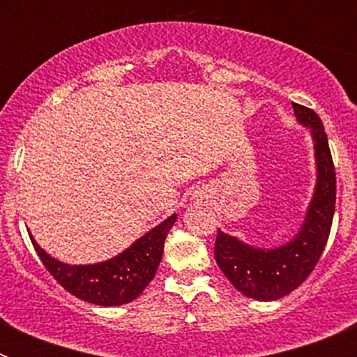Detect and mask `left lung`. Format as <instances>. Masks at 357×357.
<instances>
[{"mask_svg": "<svg viewBox=\"0 0 357 357\" xmlns=\"http://www.w3.org/2000/svg\"><path fill=\"white\" fill-rule=\"evenodd\" d=\"M296 121L313 135L317 185L298 234L277 248H255L218 230L214 257L230 284L248 298L277 301L309 277L329 239L336 206V173L329 141L314 110L293 103Z\"/></svg>", "mask_w": 357, "mask_h": 357, "instance_id": "1", "label": "left lung"}]
</instances>
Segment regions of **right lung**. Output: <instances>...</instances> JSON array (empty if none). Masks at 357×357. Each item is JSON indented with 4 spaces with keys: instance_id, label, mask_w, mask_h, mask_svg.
I'll use <instances>...</instances> for the list:
<instances>
[{
    "instance_id": "1",
    "label": "right lung",
    "mask_w": 357,
    "mask_h": 357,
    "mask_svg": "<svg viewBox=\"0 0 357 357\" xmlns=\"http://www.w3.org/2000/svg\"><path fill=\"white\" fill-rule=\"evenodd\" d=\"M176 214L146 232L119 255L96 264H66L43 250L30 236L33 248L53 279L71 295L96 305L128 304L144 291L155 277L164 250V239Z\"/></svg>"
}]
</instances>
